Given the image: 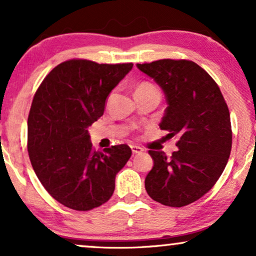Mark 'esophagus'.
Returning <instances> with one entry per match:
<instances>
[{"mask_svg":"<svg viewBox=\"0 0 256 256\" xmlns=\"http://www.w3.org/2000/svg\"><path fill=\"white\" fill-rule=\"evenodd\" d=\"M131 150L132 154H140L143 152V149L138 146H131Z\"/></svg>","mask_w":256,"mask_h":256,"instance_id":"1","label":"esophagus"}]
</instances>
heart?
Returning a JSON list of instances; mask_svg holds the SVG:
<instances>
[{"mask_svg":"<svg viewBox=\"0 0 256 256\" xmlns=\"http://www.w3.org/2000/svg\"><path fill=\"white\" fill-rule=\"evenodd\" d=\"M146 92H152V94H158V95H160V91H158V88L155 86L154 84L149 83V82H142V83L137 85L136 94H146ZM112 95H113V92L110 95V98H112Z\"/></svg>","mask_w":256,"mask_h":256,"instance_id":"1","label":"heart"}]
</instances>
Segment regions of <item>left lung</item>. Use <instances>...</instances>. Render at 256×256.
Wrapping results in <instances>:
<instances>
[{
	"label": "left lung",
	"mask_w": 256,
	"mask_h": 256,
	"mask_svg": "<svg viewBox=\"0 0 256 256\" xmlns=\"http://www.w3.org/2000/svg\"><path fill=\"white\" fill-rule=\"evenodd\" d=\"M166 95L167 108L160 122L178 150H149L154 160L146 177L148 195L164 206L184 207L207 194L224 171L232 146L230 112L216 80L190 60L137 64Z\"/></svg>",
	"instance_id": "left-lung-1"
}]
</instances>
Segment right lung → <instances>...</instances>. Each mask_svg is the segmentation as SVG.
Returning <instances> with one entry per match:
<instances>
[{
  "mask_svg": "<svg viewBox=\"0 0 256 256\" xmlns=\"http://www.w3.org/2000/svg\"><path fill=\"white\" fill-rule=\"evenodd\" d=\"M134 64L71 58L43 79L28 119V152L44 189L61 204L91 210L113 195L116 176L128 158L126 144L95 150L88 128L104 110L106 98Z\"/></svg>",
  "mask_w": 256,
  "mask_h": 256,
  "instance_id": "right-lung-1",
  "label": "right lung"
}]
</instances>
